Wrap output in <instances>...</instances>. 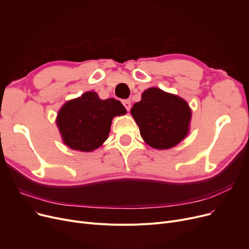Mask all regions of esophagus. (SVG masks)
Wrapping results in <instances>:
<instances>
[{
    "instance_id": "1",
    "label": "esophagus",
    "mask_w": 249,
    "mask_h": 249,
    "mask_svg": "<svg viewBox=\"0 0 249 249\" xmlns=\"http://www.w3.org/2000/svg\"><path fill=\"white\" fill-rule=\"evenodd\" d=\"M122 104L127 111H129L130 108H131V102H130V100H123Z\"/></svg>"
}]
</instances>
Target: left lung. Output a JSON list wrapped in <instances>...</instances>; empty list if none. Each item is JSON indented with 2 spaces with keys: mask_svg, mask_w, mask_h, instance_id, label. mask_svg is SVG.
<instances>
[{
  "mask_svg": "<svg viewBox=\"0 0 249 249\" xmlns=\"http://www.w3.org/2000/svg\"><path fill=\"white\" fill-rule=\"evenodd\" d=\"M131 114L143 140L156 149L174 147L189 132L191 110L188 103L158 88L143 91Z\"/></svg>",
  "mask_w": 249,
  "mask_h": 249,
  "instance_id": "8db88e82",
  "label": "left lung"
}]
</instances>
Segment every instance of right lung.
I'll return each mask as SVG.
<instances>
[{
    "label": "right lung",
    "mask_w": 249,
    "mask_h": 249,
    "mask_svg": "<svg viewBox=\"0 0 249 249\" xmlns=\"http://www.w3.org/2000/svg\"><path fill=\"white\" fill-rule=\"evenodd\" d=\"M125 113L121 102L101 100L95 91H88L63 105L56 123L68 146L75 150L93 151L108 138L113 118Z\"/></svg>",
    "instance_id": "add662e5"
}]
</instances>
